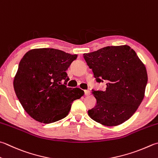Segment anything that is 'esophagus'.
<instances>
[{
    "instance_id": "1",
    "label": "esophagus",
    "mask_w": 158,
    "mask_h": 158,
    "mask_svg": "<svg viewBox=\"0 0 158 158\" xmlns=\"http://www.w3.org/2000/svg\"><path fill=\"white\" fill-rule=\"evenodd\" d=\"M85 96H89V95H90V91H89V90H85Z\"/></svg>"
}]
</instances>
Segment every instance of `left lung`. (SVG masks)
Instances as JSON below:
<instances>
[{
	"label": "left lung",
	"mask_w": 158,
	"mask_h": 158,
	"mask_svg": "<svg viewBox=\"0 0 158 158\" xmlns=\"http://www.w3.org/2000/svg\"><path fill=\"white\" fill-rule=\"evenodd\" d=\"M85 60L104 91L92 89L96 99L88 114L103 125L117 126L134 114L144 96L148 76L144 64L128 45L108 46L84 53Z\"/></svg>",
	"instance_id": "left-lung-1"
}]
</instances>
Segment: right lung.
Returning <instances> with one entry per match:
<instances>
[{"label": "right lung", "instance_id": "right-lung-1", "mask_svg": "<svg viewBox=\"0 0 158 158\" xmlns=\"http://www.w3.org/2000/svg\"><path fill=\"white\" fill-rule=\"evenodd\" d=\"M78 57L52 48L32 49L20 60L14 80L18 99L36 121L49 124L64 118L71 104L83 96L80 88L67 87L66 70Z\"/></svg>", "mask_w": 158, "mask_h": 158}]
</instances>
